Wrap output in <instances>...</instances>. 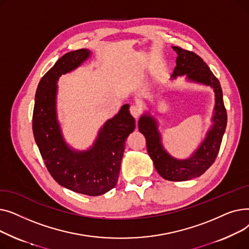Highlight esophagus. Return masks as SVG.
<instances>
[{"label":"esophagus","mask_w":249,"mask_h":249,"mask_svg":"<svg viewBox=\"0 0 249 249\" xmlns=\"http://www.w3.org/2000/svg\"><path fill=\"white\" fill-rule=\"evenodd\" d=\"M142 112V106L139 104H136V105H132L131 107H130V113H131V115L134 117V118H137L140 116Z\"/></svg>","instance_id":"34e87169"}]
</instances>
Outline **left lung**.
<instances>
[{"label":"left lung","mask_w":249,"mask_h":249,"mask_svg":"<svg viewBox=\"0 0 249 249\" xmlns=\"http://www.w3.org/2000/svg\"><path fill=\"white\" fill-rule=\"evenodd\" d=\"M173 49L178 54L177 65L172 74L173 80L177 76L186 75L190 82L213 89L215 93L213 125L199 147L187 160L175 159L166 152L161 142L158 121L150 114H143L140 117L138 128L145 136L147 152L158 173L167 180L184 181L202 176L214 163L226 129L227 113L220 83L207 63L195 52L178 46H173Z\"/></svg>","instance_id":"obj_1"}]
</instances>
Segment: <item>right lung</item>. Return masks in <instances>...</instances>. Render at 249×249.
Returning <instances> with one entry per match:
<instances>
[{"label":"right lung","instance_id":"right-lung-1","mask_svg":"<svg viewBox=\"0 0 249 249\" xmlns=\"http://www.w3.org/2000/svg\"><path fill=\"white\" fill-rule=\"evenodd\" d=\"M89 55L88 49L71 51L43 75L35 94L32 128L39 151L55 181L78 194L100 196L117 184L125 140L134 131L135 120L125 104L103 125L88 150H74L64 141L56 114V84L61 74L80 67Z\"/></svg>","mask_w":249,"mask_h":249}]
</instances>
